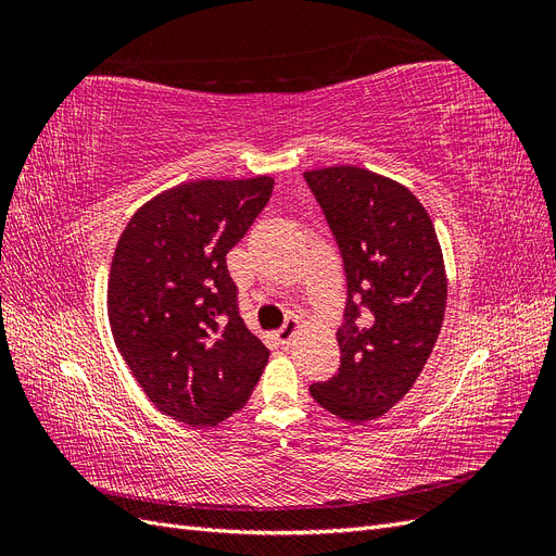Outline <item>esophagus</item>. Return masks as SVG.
I'll return each mask as SVG.
<instances>
[{"label": "esophagus", "instance_id": "1", "mask_svg": "<svg viewBox=\"0 0 556 556\" xmlns=\"http://www.w3.org/2000/svg\"><path fill=\"white\" fill-rule=\"evenodd\" d=\"M299 329H301L299 317H288V323H285V325L276 331L278 341H280V343H290V341L294 339V333H296Z\"/></svg>", "mask_w": 556, "mask_h": 556}]
</instances>
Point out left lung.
Here are the masks:
<instances>
[{"label": "left lung", "mask_w": 556, "mask_h": 556, "mask_svg": "<svg viewBox=\"0 0 556 556\" xmlns=\"http://www.w3.org/2000/svg\"><path fill=\"white\" fill-rule=\"evenodd\" d=\"M343 255L339 374L311 384L345 422H368L408 394L443 327L447 276L427 208L392 178L355 164L304 174Z\"/></svg>", "instance_id": "1"}]
</instances>
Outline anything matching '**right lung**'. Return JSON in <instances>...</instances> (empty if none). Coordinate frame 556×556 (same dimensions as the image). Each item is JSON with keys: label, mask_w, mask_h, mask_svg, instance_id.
I'll return each mask as SVG.
<instances>
[{"label": "right lung", "mask_w": 556, "mask_h": 556, "mask_svg": "<svg viewBox=\"0 0 556 556\" xmlns=\"http://www.w3.org/2000/svg\"><path fill=\"white\" fill-rule=\"evenodd\" d=\"M274 190L271 176L190 180L131 215L109 274L117 350L153 406L215 427L241 410L268 350L239 315L227 252Z\"/></svg>", "instance_id": "1"}]
</instances>
